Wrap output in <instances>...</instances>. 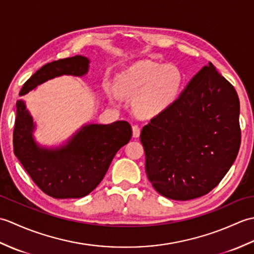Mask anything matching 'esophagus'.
I'll list each match as a JSON object with an SVG mask.
<instances>
[{"label":"esophagus","instance_id":"34e87169","mask_svg":"<svg viewBox=\"0 0 254 254\" xmlns=\"http://www.w3.org/2000/svg\"><path fill=\"white\" fill-rule=\"evenodd\" d=\"M132 131H133V137H138L139 134H141V128H139L138 126H133Z\"/></svg>","mask_w":254,"mask_h":254}]
</instances>
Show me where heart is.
Listing matches in <instances>:
<instances>
[{
    "instance_id": "heart-1",
    "label": "heart",
    "mask_w": 254,
    "mask_h": 254,
    "mask_svg": "<svg viewBox=\"0 0 254 254\" xmlns=\"http://www.w3.org/2000/svg\"><path fill=\"white\" fill-rule=\"evenodd\" d=\"M183 85V75L172 64L143 61L119 75V93L134 99L139 116L152 118L165 112L175 104Z\"/></svg>"
}]
</instances>
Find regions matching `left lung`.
<instances>
[{
    "mask_svg": "<svg viewBox=\"0 0 254 254\" xmlns=\"http://www.w3.org/2000/svg\"><path fill=\"white\" fill-rule=\"evenodd\" d=\"M239 113L234 86L209 62L141 132L145 170L155 190L177 201L212 191L238 155Z\"/></svg>",
    "mask_w": 254,
    "mask_h": 254,
    "instance_id": "8db88e82",
    "label": "left lung"
}]
</instances>
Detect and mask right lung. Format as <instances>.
<instances>
[{
  "label": "right lung",
  "instance_id": "add662e5",
  "mask_svg": "<svg viewBox=\"0 0 254 254\" xmlns=\"http://www.w3.org/2000/svg\"><path fill=\"white\" fill-rule=\"evenodd\" d=\"M89 60L82 56L53 61L32 75L20 89L26 95L38 85L61 75L83 76ZM35 123L25 102H16L13 132L14 154L42 192L55 198H78L87 195L104 179L117 152L127 144L132 128L127 121L84 126L57 148L39 146L32 132Z\"/></svg>",
  "mask_w": 254,
  "mask_h": 254
}]
</instances>
